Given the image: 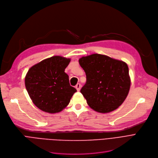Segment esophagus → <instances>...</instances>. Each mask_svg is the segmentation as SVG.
Here are the masks:
<instances>
[{
  "label": "esophagus",
  "instance_id": "1",
  "mask_svg": "<svg viewBox=\"0 0 158 158\" xmlns=\"http://www.w3.org/2000/svg\"><path fill=\"white\" fill-rule=\"evenodd\" d=\"M75 87H76V89H77V90L78 91H79L80 90V88H81V85H80V84H77V85L75 86Z\"/></svg>",
  "mask_w": 158,
  "mask_h": 158
}]
</instances>
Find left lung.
Returning a JSON list of instances; mask_svg holds the SVG:
<instances>
[{"mask_svg":"<svg viewBox=\"0 0 158 158\" xmlns=\"http://www.w3.org/2000/svg\"><path fill=\"white\" fill-rule=\"evenodd\" d=\"M79 63L86 74L80 93L90 107L107 113L121 106L131 87L127 64L100 54L83 56Z\"/></svg>","mask_w":158,"mask_h":158,"instance_id":"1","label":"left lung"}]
</instances>
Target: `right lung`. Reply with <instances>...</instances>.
Returning <instances> with one entry per match:
<instances>
[{
    "label": "right lung",
    "mask_w": 158,
    "mask_h": 158,
    "mask_svg": "<svg viewBox=\"0 0 158 158\" xmlns=\"http://www.w3.org/2000/svg\"><path fill=\"white\" fill-rule=\"evenodd\" d=\"M70 60L55 56L29 69L25 78L26 88L33 103L40 110L49 113L60 112L77 92L64 72Z\"/></svg>",
    "instance_id": "add662e5"
}]
</instances>
